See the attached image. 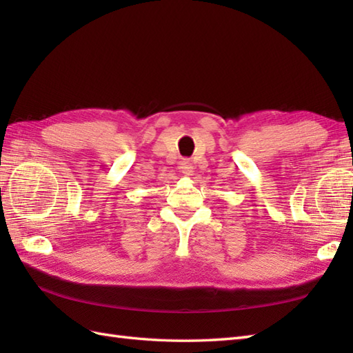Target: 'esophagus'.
Masks as SVG:
<instances>
[{"label":"esophagus","instance_id":"34e87169","mask_svg":"<svg viewBox=\"0 0 353 353\" xmlns=\"http://www.w3.org/2000/svg\"><path fill=\"white\" fill-rule=\"evenodd\" d=\"M179 170H181L185 176H191L192 172H194L192 163L188 159H185V161L181 162V165H179Z\"/></svg>","mask_w":353,"mask_h":353}]
</instances>
